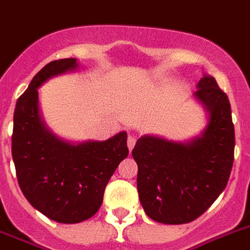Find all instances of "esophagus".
<instances>
[{"mask_svg": "<svg viewBox=\"0 0 250 250\" xmlns=\"http://www.w3.org/2000/svg\"><path fill=\"white\" fill-rule=\"evenodd\" d=\"M135 143H137V138H134V137L127 138V148H129V150L133 149Z\"/></svg>", "mask_w": 250, "mask_h": 250, "instance_id": "obj_1", "label": "esophagus"}]
</instances>
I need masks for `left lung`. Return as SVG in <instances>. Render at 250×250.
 Listing matches in <instances>:
<instances>
[{
	"instance_id": "1",
	"label": "left lung",
	"mask_w": 250,
	"mask_h": 250,
	"mask_svg": "<svg viewBox=\"0 0 250 250\" xmlns=\"http://www.w3.org/2000/svg\"><path fill=\"white\" fill-rule=\"evenodd\" d=\"M197 88L195 98L209 116L199 137L181 143L144 135L131 152L140 203L161 224L194 221L224 191L231 174L235 131L228 96L209 75Z\"/></svg>"
}]
</instances>
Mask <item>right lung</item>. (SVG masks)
<instances>
[{"label": "right lung", "mask_w": 250, "mask_h": 250, "mask_svg": "<svg viewBox=\"0 0 250 250\" xmlns=\"http://www.w3.org/2000/svg\"><path fill=\"white\" fill-rule=\"evenodd\" d=\"M76 67V59L47 63L19 97L14 112L11 150L19 187L33 207L61 224L97 213L107 183L129 154L125 131L104 142L74 144L56 137L42 121L38 88Z\"/></svg>", "instance_id": "right-lung-1"}]
</instances>
